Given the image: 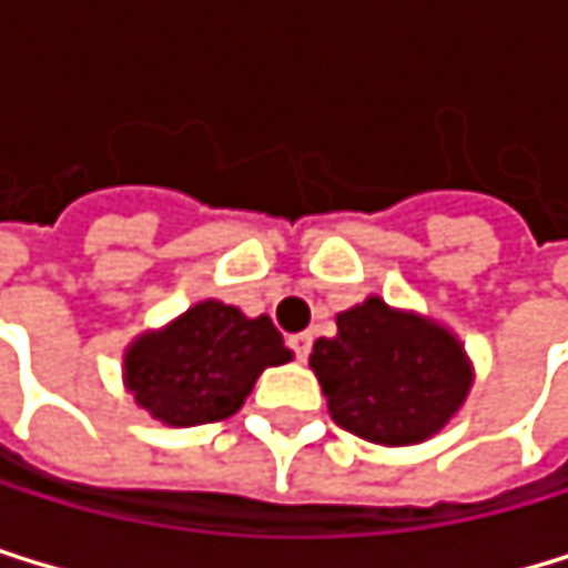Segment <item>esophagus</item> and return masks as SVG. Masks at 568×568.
I'll list each match as a JSON object with an SVG mask.
<instances>
[{"mask_svg": "<svg viewBox=\"0 0 568 568\" xmlns=\"http://www.w3.org/2000/svg\"><path fill=\"white\" fill-rule=\"evenodd\" d=\"M290 347H293L296 361H306L310 351H313V337L310 334H296V337H290Z\"/></svg>", "mask_w": 568, "mask_h": 568, "instance_id": "obj_1", "label": "esophagus"}]
</instances>
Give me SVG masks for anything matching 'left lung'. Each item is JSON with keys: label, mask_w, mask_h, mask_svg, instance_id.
I'll return each instance as SVG.
<instances>
[{"label": "left lung", "mask_w": 568, "mask_h": 568, "mask_svg": "<svg viewBox=\"0 0 568 568\" xmlns=\"http://www.w3.org/2000/svg\"><path fill=\"white\" fill-rule=\"evenodd\" d=\"M341 429L382 446L436 436L464 405L474 371L446 326L367 296L337 316V334L310 354Z\"/></svg>", "instance_id": "obj_1"}]
</instances>
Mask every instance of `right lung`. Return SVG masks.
<instances>
[{
    "label": "right lung",
    "instance_id": "1",
    "mask_svg": "<svg viewBox=\"0 0 568 568\" xmlns=\"http://www.w3.org/2000/svg\"><path fill=\"white\" fill-rule=\"evenodd\" d=\"M293 351L268 316L204 300L163 331H149L125 351V388L152 419L204 426L234 416L265 367L286 364Z\"/></svg>",
    "mask_w": 568,
    "mask_h": 568
}]
</instances>
